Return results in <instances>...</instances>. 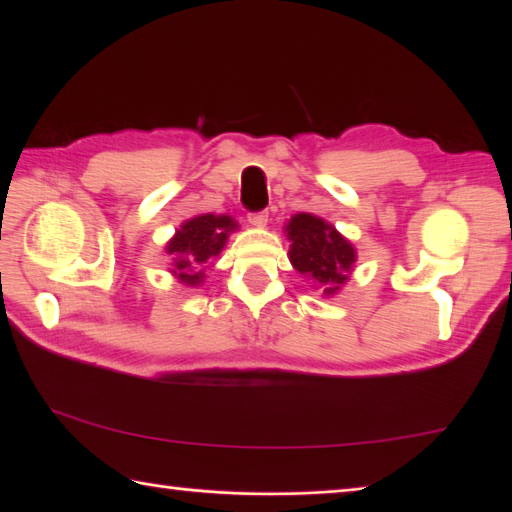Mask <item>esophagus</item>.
<instances>
[{
  "label": "esophagus",
  "mask_w": 512,
  "mask_h": 512,
  "mask_svg": "<svg viewBox=\"0 0 512 512\" xmlns=\"http://www.w3.org/2000/svg\"><path fill=\"white\" fill-rule=\"evenodd\" d=\"M248 222L252 227H264V224L269 222V212H250Z\"/></svg>",
  "instance_id": "34e87169"
}]
</instances>
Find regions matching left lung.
Instances as JSON below:
<instances>
[{"mask_svg":"<svg viewBox=\"0 0 512 512\" xmlns=\"http://www.w3.org/2000/svg\"><path fill=\"white\" fill-rule=\"evenodd\" d=\"M285 231L292 241L288 252L292 267L309 277L325 296L336 294L349 281L357 252L330 222L313 214H296Z\"/></svg>","mask_w":512,"mask_h":512,"instance_id":"1","label":"left lung"}]
</instances>
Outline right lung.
<instances>
[{
  "label": "right lung",
  "mask_w": 512,
  "mask_h": 512,
  "mask_svg": "<svg viewBox=\"0 0 512 512\" xmlns=\"http://www.w3.org/2000/svg\"><path fill=\"white\" fill-rule=\"evenodd\" d=\"M237 229V222L222 214H201L187 222L168 241L166 254L172 256L176 279L185 285H199L203 281V269L222 252L229 233Z\"/></svg>",
  "instance_id": "1"
}]
</instances>
